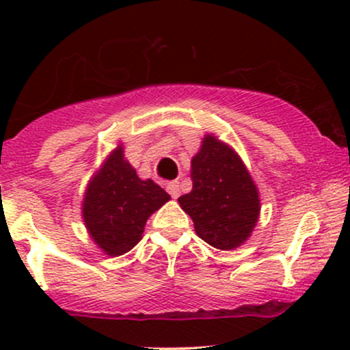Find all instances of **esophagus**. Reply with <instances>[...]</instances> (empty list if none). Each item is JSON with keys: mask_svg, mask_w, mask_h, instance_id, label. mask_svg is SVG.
<instances>
[{"mask_svg": "<svg viewBox=\"0 0 350 350\" xmlns=\"http://www.w3.org/2000/svg\"><path fill=\"white\" fill-rule=\"evenodd\" d=\"M166 191L170 192L172 199H178V198H179V194H180V186H179L178 180H171V183H167Z\"/></svg>", "mask_w": 350, "mask_h": 350, "instance_id": "34e87169", "label": "esophagus"}]
</instances>
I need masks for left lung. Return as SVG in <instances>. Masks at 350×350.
Listing matches in <instances>:
<instances>
[{
    "instance_id": "1",
    "label": "left lung",
    "mask_w": 350,
    "mask_h": 350,
    "mask_svg": "<svg viewBox=\"0 0 350 350\" xmlns=\"http://www.w3.org/2000/svg\"><path fill=\"white\" fill-rule=\"evenodd\" d=\"M192 191L178 199L196 234L219 250H234L258 222L260 198L240 156L214 135H206L191 161Z\"/></svg>"
}]
</instances>
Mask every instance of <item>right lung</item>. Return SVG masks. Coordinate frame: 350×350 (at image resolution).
Segmentation results:
<instances>
[{
    "label": "right lung",
    "instance_id": "right-lung-1",
    "mask_svg": "<svg viewBox=\"0 0 350 350\" xmlns=\"http://www.w3.org/2000/svg\"><path fill=\"white\" fill-rule=\"evenodd\" d=\"M170 199L151 179L138 178L120 144L88 183L82 204L83 222L105 255L120 256L142 240L146 220Z\"/></svg>",
    "mask_w": 350,
    "mask_h": 350
}]
</instances>
